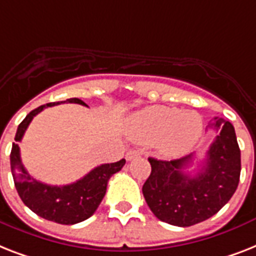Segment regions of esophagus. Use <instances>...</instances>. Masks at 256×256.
<instances>
[{"mask_svg": "<svg viewBox=\"0 0 256 256\" xmlns=\"http://www.w3.org/2000/svg\"><path fill=\"white\" fill-rule=\"evenodd\" d=\"M139 155H140V152H139V151H136V150H130V151L126 154V160L128 162L132 160V159H135V158H138Z\"/></svg>", "mask_w": 256, "mask_h": 256, "instance_id": "obj_1", "label": "esophagus"}]
</instances>
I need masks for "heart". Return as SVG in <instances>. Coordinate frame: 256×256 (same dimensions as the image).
<instances>
[{"label":"heart","mask_w":256,"mask_h":256,"mask_svg":"<svg viewBox=\"0 0 256 256\" xmlns=\"http://www.w3.org/2000/svg\"><path fill=\"white\" fill-rule=\"evenodd\" d=\"M135 139L155 142L170 155H180L192 148L202 132V120L196 112H180L176 108L151 106L135 114L130 121Z\"/></svg>","instance_id":"heart-1"}]
</instances>
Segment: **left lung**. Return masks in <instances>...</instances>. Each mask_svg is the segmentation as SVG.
I'll return each instance as SVG.
<instances>
[{
  "mask_svg": "<svg viewBox=\"0 0 256 256\" xmlns=\"http://www.w3.org/2000/svg\"><path fill=\"white\" fill-rule=\"evenodd\" d=\"M217 136L196 175L184 168L193 163V155L176 160L148 158L151 174L142 192L155 217L170 225L186 226L202 222L225 206L236 190L240 175V150L236 130L224 118H213L208 126Z\"/></svg>",
  "mask_w": 256,
  "mask_h": 256,
  "instance_id": "8db88e82",
  "label": "left lung"
}]
</instances>
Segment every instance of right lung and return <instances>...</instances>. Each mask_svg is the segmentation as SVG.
<instances>
[{
    "label": "right lung",
    "instance_id": "right-lung-1",
    "mask_svg": "<svg viewBox=\"0 0 256 256\" xmlns=\"http://www.w3.org/2000/svg\"><path fill=\"white\" fill-rule=\"evenodd\" d=\"M62 102L46 104L27 114L26 118L16 128V138H14L16 143H13L10 152V166H12V174H13L16 192L28 209H31L39 217L48 221L62 225H74L85 221L97 210L106 193L109 178L114 174L121 171L126 160L122 159L116 163L101 164L98 167L93 168L82 178L68 186H48L28 175V172L20 162L18 142L22 140L26 128H28V124L36 114L40 113L46 108L55 106ZM64 102L80 104L88 106L80 98H68Z\"/></svg>",
    "mask_w": 256,
    "mask_h": 256
}]
</instances>
